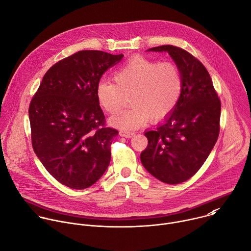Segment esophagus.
I'll return each instance as SVG.
<instances>
[{
  "label": "esophagus",
  "instance_id": "1",
  "mask_svg": "<svg viewBox=\"0 0 251 251\" xmlns=\"http://www.w3.org/2000/svg\"><path fill=\"white\" fill-rule=\"evenodd\" d=\"M134 132H130V131H125V130H121L119 132V135L121 137H125V138H131L132 136H134Z\"/></svg>",
  "mask_w": 251,
  "mask_h": 251
}]
</instances>
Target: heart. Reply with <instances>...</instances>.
Segmentation results:
<instances>
[{
    "instance_id": "b5f03b06",
    "label": "heart",
    "mask_w": 251,
    "mask_h": 251,
    "mask_svg": "<svg viewBox=\"0 0 251 251\" xmlns=\"http://www.w3.org/2000/svg\"><path fill=\"white\" fill-rule=\"evenodd\" d=\"M116 84L100 79L96 90L99 104L108 113L122 106L123 95L132 92L131 108L110 118V124L122 130H135L150 118L158 121L168 116L180 98L182 79L178 68L170 62L158 63L143 56H134L113 75Z\"/></svg>"
}]
</instances>
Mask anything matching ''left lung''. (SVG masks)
<instances>
[{"instance_id": "obj_1", "label": "left lung", "mask_w": 251, "mask_h": 251, "mask_svg": "<svg viewBox=\"0 0 251 251\" xmlns=\"http://www.w3.org/2000/svg\"><path fill=\"white\" fill-rule=\"evenodd\" d=\"M148 51L168 52L182 79L177 104L155 129L147 131L149 144L141 152L144 168L156 179L178 184L191 178L213 150L220 133L221 101L204 65L174 45Z\"/></svg>"}]
</instances>
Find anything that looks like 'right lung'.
I'll list each match as a JSON object with an SVG mask.
<instances>
[{"instance_id":"obj_1","label":"right lung","mask_w":251,"mask_h":251,"mask_svg":"<svg viewBox=\"0 0 251 251\" xmlns=\"http://www.w3.org/2000/svg\"><path fill=\"white\" fill-rule=\"evenodd\" d=\"M123 56L78 51L46 72L31 100L33 151L46 171L67 187L88 188L108 168L118 131L105 126L96 90L102 75Z\"/></svg>"}]
</instances>
